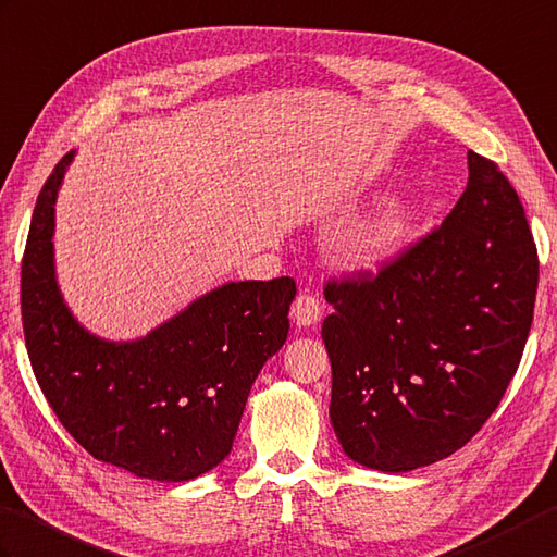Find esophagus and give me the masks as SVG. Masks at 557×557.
Masks as SVG:
<instances>
[{
  "label": "esophagus",
  "mask_w": 557,
  "mask_h": 557,
  "mask_svg": "<svg viewBox=\"0 0 557 557\" xmlns=\"http://www.w3.org/2000/svg\"><path fill=\"white\" fill-rule=\"evenodd\" d=\"M292 318L299 327H315L322 318V306L315 294H299L292 304Z\"/></svg>",
  "instance_id": "34e87169"
}]
</instances>
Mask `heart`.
I'll use <instances>...</instances> for the list:
<instances>
[{"mask_svg":"<svg viewBox=\"0 0 557 557\" xmlns=\"http://www.w3.org/2000/svg\"><path fill=\"white\" fill-rule=\"evenodd\" d=\"M418 230V213L410 203L400 199L384 201L372 223L354 242V256L360 263L377 265L400 251Z\"/></svg>","mask_w":557,"mask_h":557,"instance_id":"obj_1","label":"heart"}]
</instances>
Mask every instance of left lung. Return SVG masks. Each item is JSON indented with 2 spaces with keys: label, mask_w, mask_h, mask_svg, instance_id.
Wrapping results in <instances>:
<instances>
[{
  "label": "left lung",
  "mask_w": 557,
  "mask_h": 557,
  "mask_svg": "<svg viewBox=\"0 0 557 557\" xmlns=\"http://www.w3.org/2000/svg\"><path fill=\"white\" fill-rule=\"evenodd\" d=\"M454 211L377 275L330 280L322 322L330 420L344 454L382 472L448 458L506 394L534 318L539 256L520 197L468 151Z\"/></svg>",
  "instance_id": "1"
}]
</instances>
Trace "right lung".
I'll return each mask as SVG.
<instances>
[{
	"mask_svg": "<svg viewBox=\"0 0 557 557\" xmlns=\"http://www.w3.org/2000/svg\"><path fill=\"white\" fill-rule=\"evenodd\" d=\"M73 153L47 177L23 253L21 313L33 372L89 456L145 480L189 482L232 450L251 384L287 342L296 282H227L147 337H95L63 304L54 273V203Z\"/></svg>",
	"mask_w": 557,
	"mask_h": 557,
	"instance_id": "1",
	"label": "right lung"
}]
</instances>
